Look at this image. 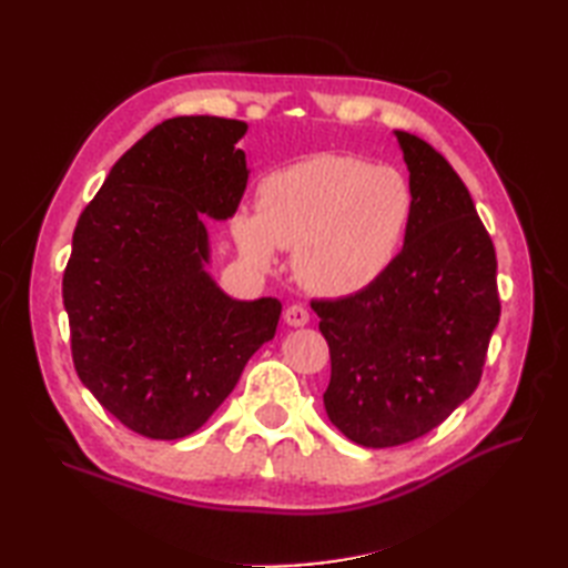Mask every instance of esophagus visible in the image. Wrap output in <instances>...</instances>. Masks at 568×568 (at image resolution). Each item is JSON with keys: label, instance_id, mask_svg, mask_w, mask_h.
I'll return each mask as SVG.
<instances>
[{"label": "esophagus", "instance_id": "1", "mask_svg": "<svg viewBox=\"0 0 568 568\" xmlns=\"http://www.w3.org/2000/svg\"><path fill=\"white\" fill-rule=\"evenodd\" d=\"M285 322L291 324V327H305L310 322V312L303 305H291L285 310Z\"/></svg>", "mask_w": 568, "mask_h": 568}]
</instances>
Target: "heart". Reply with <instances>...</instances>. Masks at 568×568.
Returning <instances> with one entry per match:
<instances>
[{
  "label": "heart",
  "instance_id": "obj_1",
  "mask_svg": "<svg viewBox=\"0 0 568 568\" xmlns=\"http://www.w3.org/2000/svg\"><path fill=\"white\" fill-rule=\"evenodd\" d=\"M409 220L413 187L400 171L315 153L261 180L258 214H239L234 236L258 265H271L275 248H295L297 275L310 291L352 295L390 268Z\"/></svg>",
  "mask_w": 568,
  "mask_h": 568
}]
</instances>
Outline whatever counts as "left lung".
Masks as SVG:
<instances>
[{
  "label": "left lung",
  "instance_id": "1",
  "mask_svg": "<svg viewBox=\"0 0 568 568\" xmlns=\"http://www.w3.org/2000/svg\"><path fill=\"white\" fill-rule=\"evenodd\" d=\"M413 187V220L390 268L364 291L312 300L329 344L324 407L373 449L439 427L478 388L500 320L496 248L449 161L395 131Z\"/></svg>",
  "mask_w": 568,
  "mask_h": 568
}]
</instances>
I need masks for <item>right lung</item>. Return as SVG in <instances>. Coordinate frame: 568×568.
<instances>
[{
	"mask_svg": "<svg viewBox=\"0 0 568 568\" xmlns=\"http://www.w3.org/2000/svg\"><path fill=\"white\" fill-rule=\"evenodd\" d=\"M246 124L175 116L139 139L82 210L63 273L72 364L100 405L149 439H183L275 336L281 303L232 300L204 263V214L246 190Z\"/></svg>",
	"mask_w": 568,
	"mask_h": 568,
	"instance_id": "add662e5",
	"label": "right lung"
}]
</instances>
